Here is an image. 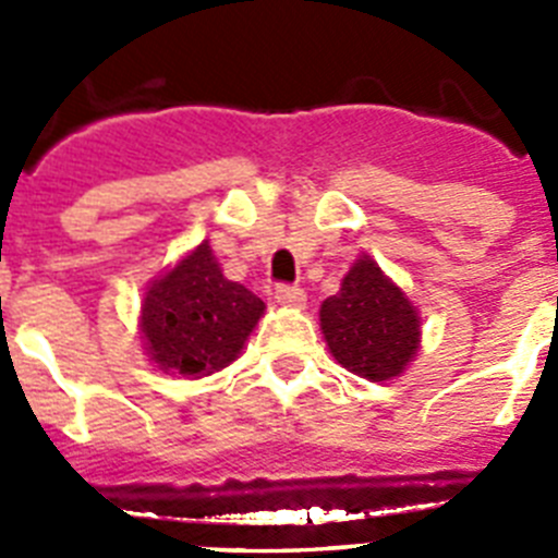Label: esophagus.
<instances>
[{"label":"esophagus","instance_id":"1","mask_svg":"<svg viewBox=\"0 0 558 558\" xmlns=\"http://www.w3.org/2000/svg\"><path fill=\"white\" fill-rule=\"evenodd\" d=\"M276 302L282 304V307L302 310L304 304H307V295H304L302 288H290V284H279V288H276Z\"/></svg>","mask_w":558,"mask_h":558}]
</instances>
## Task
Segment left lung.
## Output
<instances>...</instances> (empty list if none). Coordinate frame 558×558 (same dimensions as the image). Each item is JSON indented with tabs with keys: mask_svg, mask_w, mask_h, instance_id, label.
Instances as JSON below:
<instances>
[{
	"mask_svg": "<svg viewBox=\"0 0 558 558\" xmlns=\"http://www.w3.org/2000/svg\"><path fill=\"white\" fill-rule=\"evenodd\" d=\"M318 318L329 354L347 372L372 383L402 377L422 349L418 310L368 254L354 259Z\"/></svg>",
	"mask_w": 558,
	"mask_h": 558,
	"instance_id": "1",
	"label": "left lung"
}]
</instances>
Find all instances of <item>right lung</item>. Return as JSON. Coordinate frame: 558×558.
<instances>
[{
    "label": "right lung",
    "mask_w": 558,
    "mask_h": 558,
    "mask_svg": "<svg viewBox=\"0 0 558 558\" xmlns=\"http://www.w3.org/2000/svg\"><path fill=\"white\" fill-rule=\"evenodd\" d=\"M263 315V299L226 279L204 240L147 284L140 338L159 372L201 379L243 354Z\"/></svg>",
    "instance_id": "right-lung-1"
}]
</instances>
